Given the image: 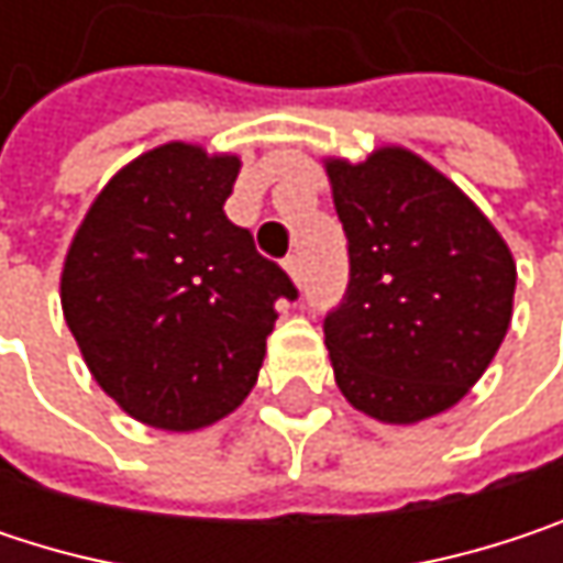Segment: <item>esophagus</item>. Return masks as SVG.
I'll list each match as a JSON object with an SVG mask.
<instances>
[{
  "label": "esophagus",
  "mask_w": 563,
  "mask_h": 563,
  "mask_svg": "<svg viewBox=\"0 0 563 563\" xmlns=\"http://www.w3.org/2000/svg\"><path fill=\"white\" fill-rule=\"evenodd\" d=\"M283 267H286V274L292 277V283L302 280V257H299V254H289V257L283 261Z\"/></svg>",
  "instance_id": "esophagus-1"
}]
</instances>
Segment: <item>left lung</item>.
Segmentation results:
<instances>
[{
    "label": "left lung",
    "instance_id": "left-lung-1",
    "mask_svg": "<svg viewBox=\"0 0 563 563\" xmlns=\"http://www.w3.org/2000/svg\"><path fill=\"white\" fill-rule=\"evenodd\" d=\"M349 286L325 316L335 385L362 413L417 423L470 391L511 322L515 261L489 218L420 156L325 163Z\"/></svg>",
    "mask_w": 563,
    "mask_h": 563
}]
</instances>
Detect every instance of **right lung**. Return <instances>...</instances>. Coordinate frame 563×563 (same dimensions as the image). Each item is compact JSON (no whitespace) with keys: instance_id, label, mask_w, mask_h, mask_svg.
Listing matches in <instances>:
<instances>
[{"instance_id":"right-lung-1","label":"right lung","mask_w":563,"mask_h":563,"mask_svg":"<svg viewBox=\"0 0 563 563\" xmlns=\"http://www.w3.org/2000/svg\"><path fill=\"white\" fill-rule=\"evenodd\" d=\"M238 156L166 143L117 172L80 221L60 309L80 355L130 417L201 430L257 385L277 299H296L280 264L224 214Z\"/></svg>"}]
</instances>
